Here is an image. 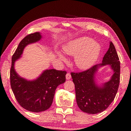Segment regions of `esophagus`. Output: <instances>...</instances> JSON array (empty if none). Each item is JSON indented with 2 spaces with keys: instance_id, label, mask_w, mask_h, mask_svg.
Instances as JSON below:
<instances>
[{
  "instance_id": "34e87169",
  "label": "esophagus",
  "mask_w": 131,
  "mask_h": 131,
  "mask_svg": "<svg viewBox=\"0 0 131 131\" xmlns=\"http://www.w3.org/2000/svg\"><path fill=\"white\" fill-rule=\"evenodd\" d=\"M71 78V74H70L69 73H67V74H66V79L69 80V79H70Z\"/></svg>"
}]
</instances>
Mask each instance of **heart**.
I'll return each mask as SVG.
<instances>
[{
	"label": "heart",
	"mask_w": 131,
	"mask_h": 131,
	"mask_svg": "<svg viewBox=\"0 0 131 131\" xmlns=\"http://www.w3.org/2000/svg\"><path fill=\"white\" fill-rule=\"evenodd\" d=\"M66 54L75 56L74 62L77 67L81 70L90 69L95 64L101 52V46L88 37H81L70 41L63 47ZM62 61L66 58L61 53H58Z\"/></svg>",
	"instance_id": "1"
}]
</instances>
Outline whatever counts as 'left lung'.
I'll use <instances>...</instances> for the list:
<instances>
[{
	"label": "left lung",
	"instance_id": "left-lung-1",
	"mask_svg": "<svg viewBox=\"0 0 131 131\" xmlns=\"http://www.w3.org/2000/svg\"><path fill=\"white\" fill-rule=\"evenodd\" d=\"M107 65L111 66L114 73L109 81L99 86L96 82L95 74L99 68ZM120 71L119 57L114 45L110 42L102 63L82 72L71 73L75 86L76 102L80 110L89 114H97L108 108L117 94Z\"/></svg>",
	"mask_w": 131,
	"mask_h": 131
}]
</instances>
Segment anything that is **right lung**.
<instances>
[{
    "instance_id": "right-lung-1",
    "label": "right lung",
    "mask_w": 131,
    "mask_h": 131,
    "mask_svg": "<svg viewBox=\"0 0 131 131\" xmlns=\"http://www.w3.org/2000/svg\"><path fill=\"white\" fill-rule=\"evenodd\" d=\"M42 37L39 32H36L21 41L12 55L10 70V86L18 103L26 110L35 113L43 112L51 106L55 90L58 85L66 82L67 74L66 71L46 70L37 79L28 80L16 72L15 62L21 57L25 47L38 42Z\"/></svg>"
}]
</instances>
